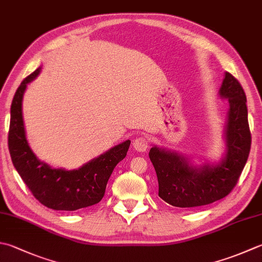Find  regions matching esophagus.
<instances>
[{"instance_id": "esophagus-1", "label": "esophagus", "mask_w": 262, "mask_h": 262, "mask_svg": "<svg viewBox=\"0 0 262 262\" xmlns=\"http://www.w3.org/2000/svg\"><path fill=\"white\" fill-rule=\"evenodd\" d=\"M133 146L138 152H145L148 147V138L144 135H141L135 138Z\"/></svg>"}]
</instances>
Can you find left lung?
<instances>
[{
	"instance_id": "8db88e82",
	"label": "left lung",
	"mask_w": 262,
	"mask_h": 262,
	"mask_svg": "<svg viewBox=\"0 0 262 262\" xmlns=\"http://www.w3.org/2000/svg\"><path fill=\"white\" fill-rule=\"evenodd\" d=\"M219 94L229 103L226 156L218 165L193 167L186 157L157 146L148 153L156 169L159 196L178 208L207 206L227 196L237 184L251 148L247 95L238 80L225 73Z\"/></svg>"
}]
</instances>
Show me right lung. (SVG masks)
<instances>
[{"instance_id": "add662e5", "label": "right lung", "mask_w": 262, "mask_h": 262, "mask_svg": "<svg viewBox=\"0 0 262 262\" xmlns=\"http://www.w3.org/2000/svg\"><path fill=\"white\" fill-rule=\"evenodd\" d=\"M40 68L21 81L13 96L9 128V151L15 170L36 200L53 210L75 211L99 203L104 196L107 181L118 162L127 155V140L78 169L51 168L39 161L26 138L23 118V97L27 84L35 79Z\"/></svg>"}]
</instances>
